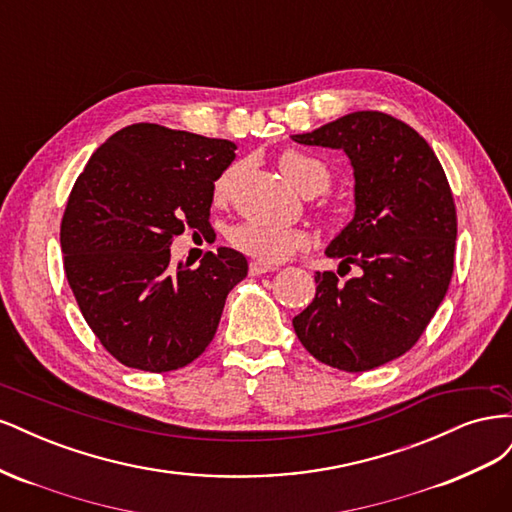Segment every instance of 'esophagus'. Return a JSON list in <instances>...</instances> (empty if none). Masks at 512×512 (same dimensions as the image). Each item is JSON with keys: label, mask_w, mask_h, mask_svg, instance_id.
I'll return each instance as SVG.
<instances>
[{"label": "esophagus", "mask_w": 512, "mask_h": 512, "mask_svg": "<svg viewBox=\"0 0 512 512\" xmlns=\"http://www.w3.org/2000/svg\"><path fill=\"white\" fill-rule=\"evenodd\" d=\"M271 271H275V267L265 265V262H260V260L250 262V275H262V273H271Z\"/></svg>", "instance_id": "esophagus-1"}]
</instances>
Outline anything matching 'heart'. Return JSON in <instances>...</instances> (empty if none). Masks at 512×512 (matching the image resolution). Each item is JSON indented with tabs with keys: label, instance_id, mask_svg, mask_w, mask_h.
<instances>
[{
	"label": "heart",
	"instance_id": "1",
	"mask_svg": "<svg viewBox=\"0 0 512 512\" xmlns=\"http://www.w3.org/2000/svg\"><path fill=\"white\" fill-rule=\"evenodd\" d=\"M280 170L294 188L301 190L303 194H320L329 188L331 173L327 164L320 162L318 158L307 156V153L294 149L284 151L280 156ZM232 175H235V170L228 168L220 175V179L215 181V196L224 198L228 194ZM230 241L247 256L273 265V262H282L290 258L294 252H299L307 243V237L297 228L262 222H243L230 230Z\"/></svg>",
	"mask_w": 512,
	"mask_h": 512
}]
</instances>
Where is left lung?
<instances>
[{
  "mask_svg": "<svg viewBox=\"0 0 512 512\" xmlns=\"http://www.w3.org/2000/svg\"><path fill=\"white\" fill-rule=\"evenodd\" d=\"M290 138L342 149L350 160L354 213L324 254L339 269H359L344 284L318 271L316 297L292 318L294 333L324 365L380 367L416 344L451 282L457 213L446 175L421 134L378 111Z\"/></svg>",
  "mask_w": 512,
  "mask_h": 512,
  "instance_id": "left-lung-1",
  "label": "left lung"
}]
</instances>
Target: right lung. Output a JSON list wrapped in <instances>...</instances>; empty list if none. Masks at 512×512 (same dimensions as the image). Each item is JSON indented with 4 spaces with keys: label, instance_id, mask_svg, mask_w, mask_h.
I'll list each match as a JSON object with an SVG mask.
<instances>
[{
    "label": "right lung",
    "instance_id": "obj_1",
    "mask_svg": "<svg viewBox=\"0 0 512 512\" xmlns=\"http://www.w3.org/2000/svg\"><path fill=\"white\" fill-rule=\"evenodd\" d=\"M235 149L134 123L106 138L76 179L61 222L66 277L91 331L126 367L164 374L198 359L247 275L230 247L207 252L196 269L170 262L185 226L209 228L215 181Z\"/></svg>",
    "mask_w": 512,
    "mask_h": 512
}]
</instances>
